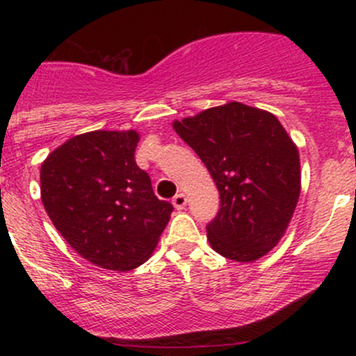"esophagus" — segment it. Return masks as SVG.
<instances>
[{"mask_svg": "<svg viewBox=\"0 0 356 356\" xmlns=\"http://www.w3.org/2000/svg\"><path fill=\"white\" fill-rule=\"evenodd\" d=\"M172 204H174V207H175V209H177V211L184 209V207H186V204H187L186 195H184V194H177V195H175V197L172 199Z\"/></svg>", "mask_w": 356, "mask_h": 356, "instance_id": "obj_1", "label": "esophagus"}]
</instances>
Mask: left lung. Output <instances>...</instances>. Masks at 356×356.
<instances>
[{
    "instance_id": "1",
    "label": "left lung",
    "mask_w": 356,
    "mask_h": 356,
    "mask_svg": "<svg viewBox=\"0 0 356 356\" xmlns=\"http://www.w3.org/2000/svg\"><path fill=\"white\" fill-rule=\"evenodd\" d=\"M207 167L220 209L207 239L220 256L252 263L280 243L301 192L300 152L268 110L227 102L172 122Z\"/></svg>"
}]
</instances>
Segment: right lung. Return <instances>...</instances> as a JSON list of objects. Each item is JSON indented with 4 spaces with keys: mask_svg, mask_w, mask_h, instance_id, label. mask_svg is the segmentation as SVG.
Instances as JSON below:
<instances>
[{
    "mask_svg": "<svg viewBox=\"0 0 356 356\" xmlns=\"http://www.w3.org/2000/svg\"><path fill=\"white\" fill-rule=\"evenodd\" d=\"M137 130H93L43 161L42 202L70 246L95 266L130 271L157 248L174 211L136 162Z\"/></svg>",
    "mask_w": 356,
    "mask_h": 356,
    "instance_id": "add662e5",
    "label": "right lung"
}]
</instances>
